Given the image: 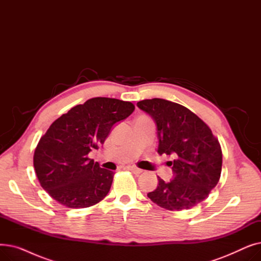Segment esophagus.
Listing matches in <instances>:
<instances>
[{"instance_id": "1", "label": "esophagus", "mask_w": 261, "mask_h": 261, "mask_svg": "<svg viewBox=\"0 0 261 261\" xmlns=\"http://www.w3.org/2000/svg\"><path fill=\"white\" fill-rule=\"evenodd\" d=\"M129 170H131L133 173H135V174H140V173H142V169H140V168H138V167H135V166H128L127 167Z\"/></svg>"}]
</instances>
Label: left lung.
<instances>
[{
	"mask_svg": "<svg viewBox=\"0 0 261 261\" xmlns=\"http://www.w3.org/2000/svg\"><path fill=\"white\" fill-rule=\"evenodd\" d=\"M138 107L154 120L160 154L168 162L173 177L158 176V187L147 196L159 206L183 211L206 199L220 179L222 151L210 127L187 108L162 98L145 99Z\"/></svg>",
	"mask_w": 261,
	"mask_h": 261,
	"instance_id": "8db88e82",
	"label": "left lung"
}]
</instances>
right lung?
<instances>
[{
    "instance_id": "obj_1",
    "label": "right lung",
    "mask_w": 261,
    "mask_h": 261,
    "mask_svg": "<svg viewBox=\"0 0 261 261\" xmlns=\"http://www.w3.org/2000/svg\"><path fill=\"white\" fill-rule=\"evenodd\" d=\"M133 111L129 101L95 97L51 123L35 150L34 167L41 186L54 200L66 207L84 208L108 195L114 172L100 168L88 154Z\"/></svg>"
}]
</instances>
